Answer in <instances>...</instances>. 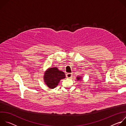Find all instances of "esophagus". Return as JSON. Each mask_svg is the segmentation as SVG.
<instances>
[{"label":"esophagus","instance_id":"esophagus-1","mask_svg":"<svg viewBox=\"0 0 126 126\" xmlns=\"http://www.w3.org/2000/svg\"><path fill=\"white\" fill-rule=\"evenodd\" d=\"M66 76L68 78H70L72 77V73H68L66 74Z\"/></svg>","mask_w":126,"mask_h":126}]
</instances>
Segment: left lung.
I'll list each match as a JSON object with an SVG mask.
<instances>
[{
	"label": "left lung",
	"instance_id": "obj_1",
	"mask_svg": "<svg viewBox=\"0 0 126 126\" xmlns=\"http://www.w3.org/2000/svg\"><path fill=\"white\" fill-rule=\"evenodd\" d=\"M80 78H80V77H78L77 79V80H80Z\"/></svg>",
	"mask_w": 126,
	"mask_h": 126
}]
</instances>
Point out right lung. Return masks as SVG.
<instances>
[{
    "instance_id": "obj_1",
    "label": "right lung",
    "mask_w": 126,
    "mask_h": 126,
    "mask_svg": "<svg viewBox=\"0 0 126 126\" xmlns=\"http://www.w3.org/2000/svg\"><path fill=\"white\" fill-rule=\"evenodd\" d=\"M44 77V81L47 86L53 89L58 85L60 80L65 78V75L63 72L55 67L49 69L45 73Z\"/></svg>"
}]
</instances>
